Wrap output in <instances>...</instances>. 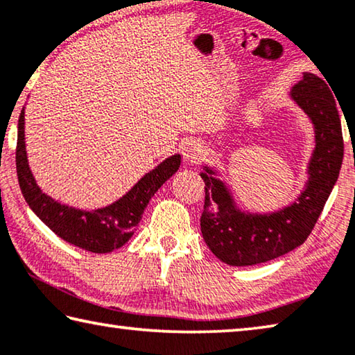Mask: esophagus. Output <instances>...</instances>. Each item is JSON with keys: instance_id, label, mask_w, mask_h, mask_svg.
Returning <instances> with one entry per match:
<instances>
[{"instance_id": "obj_1", "label": "esophagus", "mask_w": 355, "mask_h": 355, "mask_svg": "<svg viewBox=\"0 0 355 355\" xmlns=\"http://www.w3.org/2000/svg\"><path fill=\"white\" fill-rule=\"evenodd\" d=\"M204 155V147H202V144L198 142V140H188V142H184L183 145V157L187 161H198Z\"/></svg>"}]
</instances>
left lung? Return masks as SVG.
I'll list each match as a JSON object with an SVG mask.
<instances>
[{"instance_id":"8db88e82","label":"left lung","mask_w":355,"mask_h":355,"mask_svg":"<svg viewBox=\"0 0 355 355\" xmlns=\"http://www.w3.org/2000/svg\"><path fill=\"white\" fill-rule=\"evenodd\" d=\"M329 82L305 74L292 89V98L316 126V150L309 162V180L299 200L272 215H245L235 210L223 183L202 173L205 205L200 230L208 248L223 262L234 267L272 261L300 246L316 226L331 188L338 178L345 142L341 121ZM218 205L216 214L206 210L209 200Z\"/></svg>"}]
</instances>
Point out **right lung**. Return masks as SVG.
<instances>
[{"label": "right lung", "instance_id": "add662e5", "mask_svg": "<svg viewBox=\"0 0 355 355\" xmlns=\"http://www.w3.org/2000/svg\"><path fill=\"white\" fill-rule=\"evenodd\" d=\"M25 114L20 112L17 134L15 164L19 184L28 205L50 230L67 243L92 252H110L121 248L132 237L150 199L180 167V155L167 157L155 171L147 173L126 196L105 208L82 211L61 205L44 194L28 167L25 151Z\"/></svg>", "mask_w": 355, "mask_h": 355}]
</instances>
